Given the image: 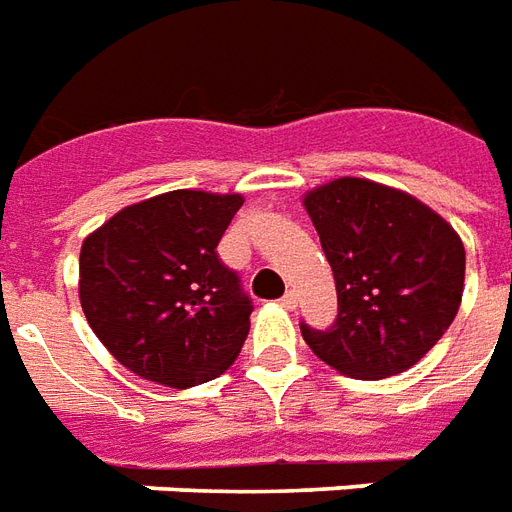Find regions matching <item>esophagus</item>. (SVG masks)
<instances>
[{
	"mask_svg": "<svg viewBox=\"0 0 512 512\" xmlns=\"http://www.w3.org/2000/svg\"><path fill=\"white\" fill-rule=\"evenodd\" d=\"M279 304L285 306V309H295V306H298V293H295V290H287Z\"/></svg>",
	"mask_w": 512,
	"mask_h": 512,
	"instance_id": "1",
	"label": "esophagus"
}]
</instances>
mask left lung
<instances>
[{
	"label": "left lung",
	"mask_w": 512,
	"mask_h": 512,
	"mask_svg": "<svg viewBox=\"0 0 512 512\" xmlns=\"http://www.w3.org/2000/svg\"><path fill=\"white\" fill-rule=\"evenodd\" d=\"M304 208L339 298L331 331L301 325L306 344L331 369L358 380L412 369L461 306V236L410 192L355 176L309 189Z\"/></svg>",
	"instance_id": "1"
}]
</instances>
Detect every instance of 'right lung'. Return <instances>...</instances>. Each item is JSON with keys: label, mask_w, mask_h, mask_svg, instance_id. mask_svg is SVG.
I'll return each instance as SVG.
<instances>
[{"label": "right lung", "mask_w": 512, "mask_h": 512, "mask_svg": "<svg viewBox=\"0 0 512 512\" xmlns=\"http://www.w3.org/2000/svg\"><path fill=\"white\" fill-rule=\"evenodd\" d=\"M241 206L238 192L173 189L83 238L81 309L124 369L184 391L233 366L252 306L217 244Z\"/></svg>", "instance_id": "add662e5"}]
</instances>
